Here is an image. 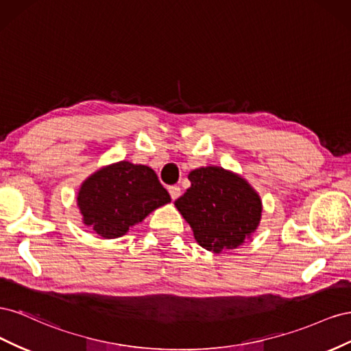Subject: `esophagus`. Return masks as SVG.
<instances>
[{
  "label": "esophagus",
  "instance_id": "1",
  "mask_svg": "<svg viewBox=\"0 0 351 351\" xmlns=\"http://www.w3.org/2000/svg\"><path fill=\"white\" fill-rule=\"evenodd\" d=\"M169 194H170V197H172V199H178L179 197H181V188H179L178 185L169 186Z\"/></svg>",
  "mask_w": 351,
  "mask_h": 351
}]
</instances>
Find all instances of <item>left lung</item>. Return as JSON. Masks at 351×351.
I'll return each mask as SVG.
<instances>
[{"instance_id": "8db88e82", "label": "left lung", "mask_w": 351, "mask_h": 351, "mask_svg": "<svg viewBox=\"0 0 351 351\" xmlns=\"http://www.w3.org/2000/svg\"><path fill=\"white\" fill-rule=\"evenodd\" d=\"M175 206L191 225L197 243L208 252L238 248L258 226L262 202L243 178L222 167H199Z\"/></svg>"}]
</instances>
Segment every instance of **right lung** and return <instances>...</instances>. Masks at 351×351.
<instances>
[{
    "label": "right lung",
    "instance_id": "1",
    "mask_svg": "<svg viewBox=\"0 0 351 351\" xmlns=\"http://www.w3.org/2000/svg\"><path fill=\"white\" fill-rule=\"evenodd\" d=\"M170 202L154 170L119 162L98 170L82 184L77 206L84 223L103 238L125 235L129 228Z\"/></svg>",
    "mask_w": 351,
    "mask_h": 351
}]
</instances>
